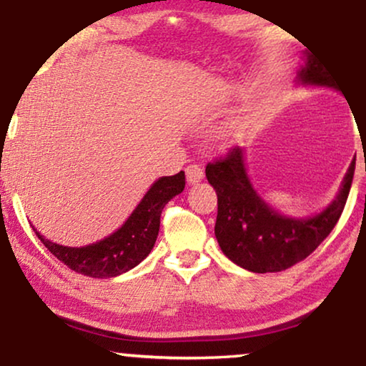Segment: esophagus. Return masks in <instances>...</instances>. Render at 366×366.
Here are the masks:
<instances>
[{
	"label": "esophagus",
	"mask_w": 366,
	"mask_h": 366,
	"mask_svg": "<svg viewBox=\"0 0 366 366\" xmlns=\"http://www.w3.org/2000/svg\"><path fill=\"white\" fill-rule=\"evenodd\" d=\"M186 177H187V182H189V184L199 182V180L204 177L203 167L196 165V163H194V165H189L187 169H186Z\"/></svg>",
	"instance_id": "34e87169"
}]
</instances>
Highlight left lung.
Returning <instances> with one entry per match:
<instances>
[{
    "label": "left lung",
    "mask_w": 366,
    "mask_h": 366,
    "mask_svg": "<svg viewBox=\"0 0 366 366\" xmlns=\"http://www.w3.org/2000/svg\"><path fill=\"white\" fill-rule=\"evenodd\" d=\"M297 81L310 86L335 87V79L310 54ZM355 175L351 162L337 197L318 215L289 218L258 196L246 174L244 151L230 148L225 157L207 165V179L217 191L215 236L230 262L254 274L282 272L303 262L332 232L346 207Z\"/></svg>",
    "instance_id": "1"
}]
</instances>
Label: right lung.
<instances>
[{
	"instance_id": "right-lung-1",
	"label": "right lung",
	"mask_w": 366,
	"mask_h": 366,
	"mask_svg": "<svg viewBox=\"0 0 366 366\" xmlns=\"http://www.w3.org/2000/svg\"><path fill=\"white\" fill-rule=\"evenodd\" d=\"M184 172L162 177L151 186L141 203L134 209L117 232L96 244L84 247H69L44 239L36 230V236L48 247L54 258L77 274L92 279H110L125 274L139 264L153 249L159 230V217L172 197L184 191Z\"/></svg>"
}]
</instances>
